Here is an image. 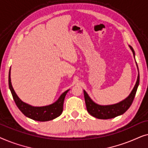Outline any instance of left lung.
I'll use <instances>...</instances> for the list:
<instances>
[{
	"label": "left lung",
	"mask_w": 148,
	"mask_h": 148,
	"mask_svg": "<svg viewBox=\"0 0 148 148\" xmlns=\"http://www.w3.org/2000/svg\"><path fill=\"white\" fill-rule=\"evenodd\" d=\"M131 50H132L133 56L135 57V52L133 48L129 46ZM137 64V62H136ZM138 68V66H137ZM139 84V73L137 76V82L135 84L133 90L131 91V94L125 100L121 102L117 103V104L112 105H106V106H102L95 103L92 99L90 98L88 94H87L86 91L84 90L85 102H86V108L88 112L92 115V116L96 117L99 119H109L114 118L117 116L121 115L126 112L129 108L131 105L132 104L133 101L136 94V92Z\"/></svg>",
	"instance_id": "8db88e82"
}]
</instances>
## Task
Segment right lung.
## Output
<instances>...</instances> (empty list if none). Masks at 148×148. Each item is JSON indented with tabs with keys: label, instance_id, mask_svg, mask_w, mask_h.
Masks as SVG:
<instances>
[{
	"label": "right lung",
	"instance_id": "1",
	"mask_svg": "<svg viewBox=\"0 0 148 148\" xmlns=\"http://www.w3.org/2000/svg\"><path fill=\"white\" fill-rule=\"evenodd\" d=\"M9 86L13 100L21 112L28 118L33 119L34 121H42V122L53 120L62 114V110H63L64 98H65L66 93L69 90H68L62 93L59 98L53 104L48 105V106L37 107L32 106L31 105L23 102L16 94L11 82V69H10L9 73Z\"/></svg>",
	"mask_w": 148,
	"mask_h": 148
}]
</instances>
